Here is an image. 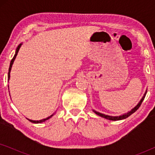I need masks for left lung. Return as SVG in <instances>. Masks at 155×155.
<instances>
[{
  "label": "left lung",
  "instance_id": "obj_1",
  "mask_svg": "<svg viewBox=\"0 0 155 155\" xmlns=\"http://www.w3.org/2000/svg\"><path fill=\"white\" fill-rule=\"evenodd\" d=\"M146 93H147V90H146L145 94H144V96H143V98H142L141 100L140 101V102H139L138 104H137V105L135 106V107L134 108H133V109H131V111H128V113L124 114H123V115H120V116H111L105 115V114H101V113H99V112H98V111H94V110H93V111H94V113L97 114V115L101 116V117H103V118H107V119H108V120H119L125 119V118H128V116H130L131 115V114H133V113H134V112L136 111L137 110L139 109V107H140L142 102H143V101L144 100V98H145V95H146Z\"/></svg>",
  "mask_w": 155,
  "mask_h": 155
}]
</instances>
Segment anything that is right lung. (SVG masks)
I'll return each mask as SVG.
<instances>
[{
  "mask_svg": "<svg viewBox=\"0 0 155 155\" xmlns=\"http://www.w3.org/2000/svg\"><path fill=\"white\" fill-rule=\"evenodd\" d=\"M21 45H22V44H20V45H19V46H18V48H17V49H16V51H15V54L14 57H13V58H12V60H11V61H10V67H9V72H8V80H10V71H11V68H12V64H13V62H14L15 59V58H16L17 55H18V51H19V50H20V48L21 47ZM8 87H9V86H8ZM53 115H54V114H53ZM53 115L50 116L49 117H48V118H44V119L39 120H33L28 119V118H27V119H28V120H29V121H30V122H31V123H34V124H40V123L44 122V121H45V120H48V118H50L51 117V116H52Z\"/></svg>",
  "mask_w": 155,
  "mask_h": 155,
  "instance_id": "1",
  "label": "right lung"
}]
</instances>
